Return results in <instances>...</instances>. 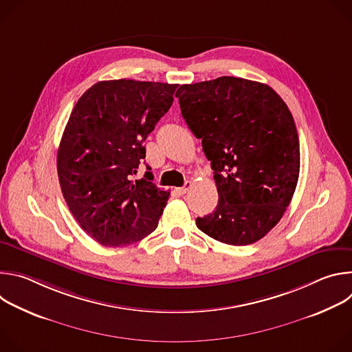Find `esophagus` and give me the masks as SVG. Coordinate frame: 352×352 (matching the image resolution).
<instances>
[{"instance_id":"34e87169","label":"esophagus","mask_w":352,"mask_h":352,"mask_svg":"<svg viewBox=\"0 0 352 352\" xmlns=\"http://www.w3.org/2000/svg\"><path fill=\"white\" fill-rule=\"evenodd\" d=\"M190 186H192V182H189V181H186L185 182V185L184 186H181V188H177L175 190L179 193V195H185L189 189H190Z\"/></svg>"}]
</instances>
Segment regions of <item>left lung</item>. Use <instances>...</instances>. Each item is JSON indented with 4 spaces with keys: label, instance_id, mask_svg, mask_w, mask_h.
Returning <instances> with one entry per match:
<instances>
[{
    "label": "left lung",
    "instance_id": "left-lung-1",
    "mask_svg": "<svg viewBox=\"0 0 352 352\" xmlns=\"http://www.w3.org/2000/svg\"><path fill=\"white\" fill-rule=\"evenodd\" d=\"M175 96L219 192L216 210L197 217V228L228 245L259 241L298 182L299 139L287 104L270 86L234 76L181 85Z\"/></svg>",
    "mask_w": 352,
    "mask_h": 352
}]
</instances>
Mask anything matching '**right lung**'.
I'll return each instance as SVG.
<instances>
[{"instance_id":"1","label":"right lung","mask_w":352,"mask_h":352,"mask_svg":"<svg viewBox=\"0 0 352 352\" xmlns=\"http://www.w3.org/2000/svg\"><path fill=\"white\" fill-rule=\"evenodd\" d=\"M178 85L117 79L97 82L75 104L61 138L57 170L79 226L104 246H126L157 228L170 192L146 171L143 142L174 102Z\"/></svg>"}]
</instances>
